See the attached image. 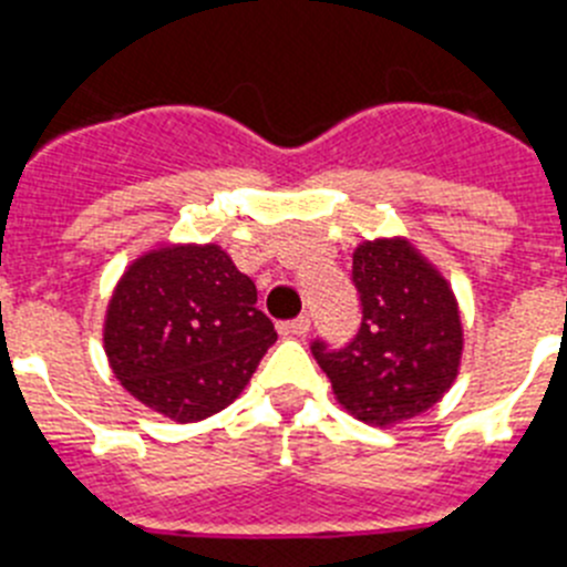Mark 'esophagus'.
Segmentation results:
<instances>
[{"mask_svg":"<svg viewBox=\"0 0 567 567\" xmlns=\"http://www.w3.org/2000/svg\"><path fill=\"white\" fill-rule=\"evenodd\" d=\"M279 336H290V339H293V336H305L310 330V319L308 316H296V319H290V321H279Z\"/></svg>","mask_w":567,"mask_h":567,"instance_id":"esophagus-1","label":"esophagus"}]
</instances>
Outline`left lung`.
Listing matches in <instances>:
<instances>
[{
  "instance_id": "obj_1",
  "label": "left lung",
  "mask_w": 567,
  "mask_h": 567,
  "mask_svg": "<svg viewBox=\"0 0 567 567\" xmlns=\"http://www.w3.org/2000/svg\"><path fill=\"white\" fill-rule=\"evenodd\" d=\"M361 328L341 350L310 344L333 395L370 426H392L435 406L457 379L463 324L457 299L410 239H364L353 254Z\"/></svg>"
}]
</instances>
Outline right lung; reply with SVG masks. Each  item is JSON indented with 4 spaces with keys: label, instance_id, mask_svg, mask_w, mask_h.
I'll use <instances>...</instances> for the list:
<instances>
[{
    "label": "right lung",
    "instance_id": "1",
    "mask_svg": "<svg viewBox=\"0 0 567 567\" xmlns=\"http://www.w3.org/2000/svg\"><path fill=\"white\" fill-rule=\"evenodd\" d=\"M274 341L257 285L212 243L137 257L104 319L115 379L141 404L181 423L226 410Z\"/></svg>",
    "mask_w": 567,
    "mask_h": 567
}]
</instances>
